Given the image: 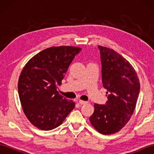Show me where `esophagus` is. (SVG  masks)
Wrapping results in <instances>:
<instances>
[{
  "instance_id": "34e87169",
  "label": "esophagus",
  "mask_w": 154,
  "mask_h": 154,
  "mask_svg": "<svg viewBox=\"0 0 154 154\" xmlns=\"http://www.w3.org/2000/svg\"><path fill=\"white\" fill-rule=\"evenodd\" d=\"M79 103L80 104H85L87 103V101H85V100H79Z\"/></svg>"
}]
</instances>
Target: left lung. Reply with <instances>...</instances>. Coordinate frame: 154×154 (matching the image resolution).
I'll list each match as a JSON object with an SVG mask.
<instances>
[{
	"mask_svg": "<svg viewBox=\"0 0 154 154\" xmlns=\"http://www.w3.org/2000/svg\"><path fill=\"white\" fill-rule=\"evenodd\" d=\"M102 65V82L107 90L105 104H94L90 122L98 132L112 134L126 125L134 111L140 84L134 69L112 49L98 46Z\"/></svg>",
	"mask_w": 154,
	"mask_h": 154,
	"instance_id": "1",
	"label": "left lung"
}]
</instances>
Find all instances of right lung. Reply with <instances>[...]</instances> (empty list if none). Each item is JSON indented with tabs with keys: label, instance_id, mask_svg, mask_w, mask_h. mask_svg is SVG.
<instances>
[{
	"label": "right lung",
	"instance_id": "obj_1",
	"mask_svg": "<svg viewBox=\"0 0 154 154\" xmlns=\"http://www.w3.org/2000/svg\"><path fill=\"white\" fill-rule=\"evenodd\" d=\"M81 50L72 46L45 49L22 69L18 83L20 100L26 116L38 128H55L74 109L75 103L59 94L57 88Z\"/></svg>",
	"mask_w": 154,
	"mask_h": 154
}]
</instances>
